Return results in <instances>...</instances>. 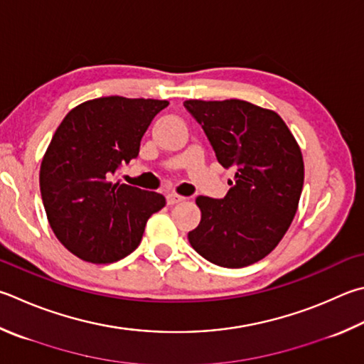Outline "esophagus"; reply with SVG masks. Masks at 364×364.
<instances>
[{
  "mask_svg": "<svg viewBox=\"0 0 364 364\" xmlns=\"http://www.w3.org/2000/svg\"><path fill=\"white\" fill-rule=\"evenodd\" d=\"M183 200H184V197L178 196V194H175V193L167 194V205H175V203L183 202Z\"/></svg>",
  "mask_w": 364,
  "mask_h": 364,
  "instance_id": "obj_1",
  "label": "esophagus"
}]
</instances>
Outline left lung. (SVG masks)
<instances>
[{"label": "left lung", "instance_id": "left-lung-1", "mask_svg": "<svg viewBox=\"0 0 364 364\" xmlns=\"http://www.w3.org/2000/svg\"><path fill=\"white\" fill-rule=\"evenodd\" d=\"M224 168L235 178L223 199L199 196L191 247L216 266L240 269L272 251L291 224L304 184L301 149L283 119L243 100L184 102Z\"/></svg>", "mask_w": 364, "mask_h": 364}]
</instances>
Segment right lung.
Instances as JSON below:
<instances>
[{
  "label": "right lung",
  "mask_w": 364,
  "mask_h": 364,
  "mask_svg": "<svg viewBox=\"0 0 364 364\" xmlns=\"http://www.w3.org/2000/svg\"><path fill=\"white\" fill-rule=\"evenodd\" d=\"M167 107V100L102 97L71 109L58 125L39 188L50 228L73 255L94 264L122 259L140 245L149 216L165 207L162 194L114 178Z\"/></svg>",
  "instance_id": "1"
}]
</instances>
